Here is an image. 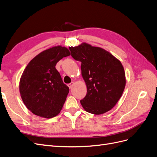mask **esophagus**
<instances>
[{
    "label": "esophagus",
    "instance_id": "34e87169",
    "mask_svg": "<svg viewBox=\"0 0 157 157\" xmlns=\"http://www.w3.org/2000/svg\"><path fill=\"white\" fill-rule=\"evenodd\" d=\"M73 85H74V82H71L70 84H68V86H69V88L70 89H71V88H73Z\"/></svg>",
    "mask_w": 157,
    "mask_h": 157
}]
</instances>
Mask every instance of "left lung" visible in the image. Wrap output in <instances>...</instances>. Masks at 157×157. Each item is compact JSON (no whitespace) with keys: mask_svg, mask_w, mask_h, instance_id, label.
Returning <instances> with one entry per match:
<instances>
[{"mask_svg":"<svg viewBox=\"0 0 157 157\" xmlns=\"http://www.w3.org/2000/svg\"><path fill=\"white\" fill-rule=\"evenodd\" d=\"M71 56L81 62L87 94L80 103L86 111L101 115L115 106L126 86L124 67L111 53L87 43L70 47Z\"/></svg>","mask_w":157,"mask_h":157,"instance_id":"left-lung-1","label":"left lung"}]
</instances>
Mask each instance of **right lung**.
<instances>
[{
	"label": "right lung",
	"instance_id": "1",
	"mask_svg": "<svg viewBox=\"0 0 157 157\" xmlns=\"http://www.w3.org/2000/svg\"><path fill=\"white\" fill-rule=\"evenodd\" d=\"M70 54L65 47H52L36 56L23 71L20 92L23 103L33 114L50 118L62 109L69 88L63 83L56 65Z\"/></svg>",
	"mask_w": 157,
	"mask_h": 157
}]
</instances>
